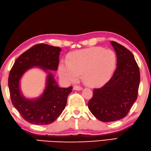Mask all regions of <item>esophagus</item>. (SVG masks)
Masks as SVG:
<instances>
[{
  "label": "esophagus",
  "mask_w": 151,
  "mask_h": 151,
  "mask_svg": "<svg viewBox=\"0 0 151 151\" xmlns=\"http://www.w3.org/2000/svg\"><path fill=\"white\" fill-rule=\"evenodd\" d=\"M82 89H83V87L81 86H78V85H76V86L73 87V90H81Z\"/></svg>",
  "instance_id": "1"
}]
</instances>
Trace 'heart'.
I'll use <instances>...</instances> for the list:
<instances>
[{
    "label": "heart",
    "instance_id": "1",
    "mask_svg": "<svg viewBox=\"0 0 151 151\" xmlns=\"http://www.w3.org/2000/svg\"><path fill=\"white\" fill-rule=\"evenodd\" d=\"M117 56L110 49L94 47L76 51L68 55V61L59 65V75L67 82H76L83 74L84 82L89 86H100L113 75Z\"/></svg>",
    "mask_w": 151,
    "mask_h": 151
}]
</instances>
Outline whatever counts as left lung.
Masks as SVG:
<instances>
[{
	"mask_svg": "<svg viewBox=\"0 0 151 151\" xmlns=\"http://www.w3.org/2000/svg\"><path fill=\"white\" fill-rule=\"evenodd\" d=\"M116 52L117 68L109 81L94 88L88 103L91 113L101 122H111L127 116L137 98L140 71L132 53L112 41Z\"/></svg>",
	"mask_w": 151,
	"mask_h": 151,
	"instance_id": "1",
	"label": "left lung"
}]
</instances>
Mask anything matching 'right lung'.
I'll return each instance as SVG.
<instances>
[{
	"label": "right lung",
	"instance_id": "right-lung-1",
	"mask_svg": "<svg viewBox=\"0 0 151 151\" xmlns=\"http://www.w3.org/2000/svg\"><path fill=\"white\" fill-rule=\"evenodd\" d=\"M61 51L59 47L37 44L22 54L10 71L9 88L11 101L22 117L32 124L48 125L55 121L65 109L73 87H59L49 71L43 94L37 99L28 100L21 94L20 79L27 70L34 66L45 71L57 70Z\"/></svg>",
	"mask_w": 151,
	"mask_h": 151
}]
</instances>
